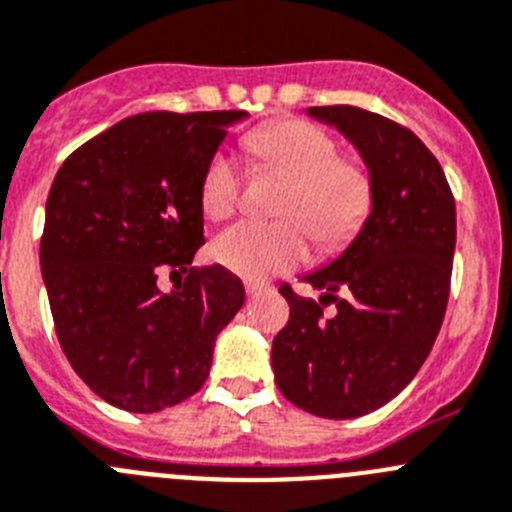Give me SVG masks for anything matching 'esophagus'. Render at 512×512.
<instances>
[{"instance_id":"1","label":"esophagus","mask_w":512,"mask_h":512,"mask_svg":"<svg viewBox=\"0 0 512 512\" xmlns=\"http://www.w3.org/2000/svg\"><path fill=\"white\" fill-rule=\"evenodd\" d=\"M245 290H247V296L257 298V296H262V293H267V290H270V285L260 283V280H247Z\"/></svg>"}]
</instances>
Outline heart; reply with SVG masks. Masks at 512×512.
<instances>
[{
    "instance_id": "1",
    "label": "heart",
    "mask_w": 512,
    "mask_h": 512,
    "mask_svg": "<svg viewBox=\"0 0 512 512\" xmlns=\"http://www.w3.org/2000/svg\"><path fill=\"white\" fill-rule=\"evenodd\" d=\"M260 173L285 178L275 222H239L211 245L222 267L250 280L273 278L301 265L311 237L321 252H339L362 232L375 206V178L362 160L342 155L331 132L301 117L267 122L247 135ZM245 170L216 153L201 176V209L209 219L237 211Z\"/></svg>"
}]
</instances>
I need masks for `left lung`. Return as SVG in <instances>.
Segmentation results:
<instances>
[{"label": "left lung", "mask_w": 512, "mask_h": 512, "mask_svg": "<svg viewBox=\"0 0 512 512\" xmlns=\"http://www.w3.org/2000/svg\"><path fill=\"white\" fill-rule=\"evenodd\" d=\"M308 114L354 142L375 178V206L352 245L306 283L321 301L280 285L288 324L273 339L280 393L321 418H357L416 377L449 303L457 206L434 153L408 127L334 104ZM337 311L326 317L323 308Z\"/></svg>", "instance_id": "8db88e82"}]
</instances>
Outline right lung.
I'll use <instances>...</instances> for the list:
<instances>
[{
	"instance_id": "1",
	"label": "right lung",
	"mask_w": 512,
	"mask_h": 512,
	"mask_svg": "<svg viewBox=\"0 0 512 512\" xmlns=\"http://www.w3.org/2000/svg\"><path fill=\"white\" fill-rule=\"evenodd\" d=\"M245 112H145L73 150L45 204L40 270L63 354L130 413L183 403L209 377L242 280L191 267L204 245L201 176ZM160 272L183 274L163 294Z\"/></svg>"
}]
</instances>
